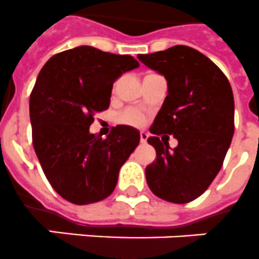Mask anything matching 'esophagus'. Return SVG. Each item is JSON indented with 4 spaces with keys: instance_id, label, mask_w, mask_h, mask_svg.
Instances as JSON below:
<instances>
[{
    "instance_id": "esophagus-1",
    "label": "esophagus",
    "mask_w": 259,
    "mask_h": 259,
    "mask_svg": "<svg viewBox=\"0 0 259 259\" xmlns=\"http://www.w3.org/2000/svg\"><path fill=\"white\" fill-rule=\"evenodd\" d=\"M148 133L146 132H141L140 133V140H141V144H146V141H148Z\"/></svg>"
}]
</instances>
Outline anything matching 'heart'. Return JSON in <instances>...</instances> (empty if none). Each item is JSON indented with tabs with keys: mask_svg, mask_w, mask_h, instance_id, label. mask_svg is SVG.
Here are the masks:
<instances>
[{
	"mask_svg": "<svg viewBox=\"0 0 259 259\" xmlns=\"http://www.w3.org/2000/svg\"><path fill=\"white\" fill-rule=\"evenodd\" d=\"M148 75H146V77H148ZM117 83H118V81L115 82V85H117ZM117 122L122 123V125L134 126V127H141V126H144L145 122H146V115H145L144 111H141L140 109L127 108L117 115Z\"/></svg>",
	"mask_w": 259,
	"mask_h": 259,
	"instance_id": "heart-1",
	"label": "heart"
}]
</instances>
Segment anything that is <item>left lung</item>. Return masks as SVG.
<instances>
[{
	"label": "left lung",
	"mask_w": 259,
	"mask_h": 259,
	"mask_svg": "<svg viewBox=\"0 0 259 259\" xmlns=\"http://www.w3.org/2000/svg\"><path fill=\"white\" fill-rule=\"evenodd\" d=\"M138 60L167 81V96L150 127L154 136L148 138L157 158L145 170L146 182L167 202H191L217 177L232 144V86L213 61L189 46L138 54ZM165 134L178 138L177 148L169 151L160 141Z\"/></svg>",
	"instance_id": "8db88e82"
}]
</instances>
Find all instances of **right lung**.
<instances>
[{
    "label": "right lung",
    "instance_id": "add662e5",
    "mask_svg": "<svg viewBox=\"0 0 259 259\" xmlns=\"http://www.w3.org/2000/svg\"><path fill=\"white\" fill-rule=\"evenodd\" d=\"M140 66L134 57L78 46L54 54L31 90V138L52 188L74 205L113 193L121 166L140 144V132L118 125L106 138L89 132L110 104L113 82Z\"/></svg>",
    "mask_w": 259,
    "mask_h": 259
}]
</instances>
